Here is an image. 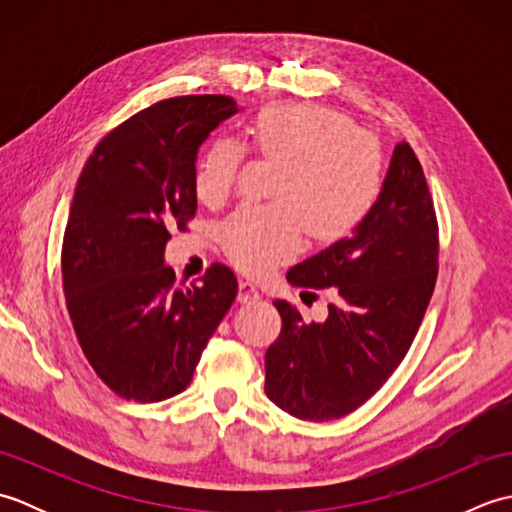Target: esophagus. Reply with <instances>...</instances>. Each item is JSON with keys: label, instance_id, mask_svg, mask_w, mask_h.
I'll use <instances>...</instances> for the list:
<instances>
[{"label": "esophagus", "instance_id": "obj_1", "mask_svg": "<svg viewBox=\"0 0 512 512\" xmlns=\"http://www.w3.org/2000/svg\"><path fill=\"white\" fill-rule=\"evenodd\" d=\"M259 299V290L253 284V281H239V292H237V301L239 303H253Z\"/></svg>", "mask_w": 512, "mask_h": 512}]
</instances>
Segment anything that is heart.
<instances>
[{
  "label": "heart",
  "mask_w": 512,
  "mask_h": 512,
  "mask_svg": "<svg viewBox=\"0 0 512 512\" xmlns=\"http://www.w3.org/2000/svg\"><path fill=\"white\" fill-rule=\"evenodd\" d=\"M250 147L279 162L270 195L277 202L246 204L220 228L231 262L264 275L290 262L303 233L336 242L372 213L383 189V149L350 118L312 103L268 105L250 125ZM246 149L233 138H215L193 165L195 195L206 204L233 191Z\"/></svg>",
  "instance_id": "1"
}]
</instances>
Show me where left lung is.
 <instances>
[{
    "mask_svg": "<svg viewBox=\"0 0 512 512\" xmlns=\"http://www.w3.org/2000/svg\"><path fill=\"white\" fill-rule=\"evenodd\" d=\"M438 277V222L407 143L391 156L365 222L288 270V284L334 288L323 323L275 301L281 334L266 352V396L290 416L343 418L372 398L413 343Z\"/></svg>",
    "mask_w": 512,
    "mask_h": 512,
    "instance_id": "8db88e82",
    "label": "left lung"
}]
</instances>
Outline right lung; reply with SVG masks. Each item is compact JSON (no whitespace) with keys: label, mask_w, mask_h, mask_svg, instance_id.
<instances>
[{"label":"right lung","mask_w":512,"mask_h":512,"mask_svg":"<svg viewBox=\"0 0 512 512\" xmlns=\"http://www.w3.org/2000/svg\"><path fill=\"white\" fill-rule=\"evenodd\" d=\"M237 112L222 94L160 101L107 134L76 182L61 250L65 303L85 358L121 398L158 402L187 389L233 306L231 268L213 264L202 286H178L165 246L198 211L202 143Z\"/></svg>","instance_id":"right-lung-1"}]
</instances>
